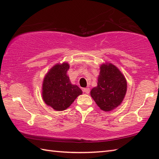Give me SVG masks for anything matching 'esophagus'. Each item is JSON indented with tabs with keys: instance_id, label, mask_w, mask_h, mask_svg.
<instances>
[{
	"instance_id": "1",
	"label": "esophagus",
	"mask_w": 159,
	"mask_h": 159,
	"mask_svg": "<svg viewBox=\"0 0 159 159\" xmlns=\"http://www.w3.org/2000/svg\"><path fill=\"white\" fill-rule=\"evenodd\" d=\"M83 92H85L86 94H88L90 92V89H89V88H88V87H87V88H84Z\"/></svg>"
}]
</instances>
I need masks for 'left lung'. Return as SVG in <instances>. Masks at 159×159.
I'll list each match as a JSON object with an SVG mask.
<instances>
[{"label":"left lung","instance_id":"left-lung-1","mask_svg":"<svg viewBox=\"0 0 159 159\" xmlns=\"http://www.w3.org/2000/svg\"><path fill=\"white\" fill-rule=\"evenodd\" d=\"M127 82L124 74L111 63L100 66L97 86L90 94L101 110L111 111L120 106L126 96Z\"/></svg>","mask_w":159,"mask_h":159}]
</instances>
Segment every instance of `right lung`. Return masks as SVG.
<instances>
[{
    "instance_id": "right-lung-1",
    "label": "right lung",
    "mask_w": 159,
    "mask_h": 159,
    "mask_svg": "<svg viewBox=\"0 0 159 159\" xmlns=\"http://www.w3.org/2000/svg\"><path fill=\"white\" fill-rule=\"evenodd\" d=\"M67 62L57 63L44 76L42 83V98L48 106L57 111L67 109L76 98L83 93L76 85H72L67 76Z\"/></svg>"
}]
</instances>
